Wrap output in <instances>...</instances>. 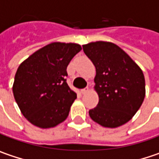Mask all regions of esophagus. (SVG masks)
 Returning <instances> with one entry per match:
<instances>
[{
    "label": "esophagus",
    "instance_id": "esophagus-1",
    "mask_svg": "<svg viewBox=\"0 0 159 159\" xmlns=\"http://www.w3.org/2000/svg\"><path fill=\"white\" fill-rule=\"evenodd\" d=\"M89 90V88L87 87V88H85V89H82L80 91H81V93H82V94H86Z\"/></svg>",
    "mask_w": 159,
    "mask_h": 159
}]
</instances>
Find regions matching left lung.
Instances as JSON below:
<instances>
[{
    "label": "left lung",
    "mask_w": 159,
    "mask_h": 159,
    "mask_svg": "<svg viewBox=\"0 0 159 159\" xmlns=\"http://www.w3.org/2000/svg\"><path fill=\"white\" fill-rule=\"evenodd\" d=\"M83 51L96 68V108L89 117L105 128H118L129 121L143 103L146 89L141 69L118 45L90 42Z\"/></svg>",
    "instance_id": "8db88e82"
}]
</instances>
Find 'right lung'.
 <instances>
[{
	"label": "right lung",
	"mask_w": 159,
	"mask_h": 159,
	"mask_svg": "<svg viewBox=\"0 0 159 159\" xmlns=\"http://www.w3.org/2000/svg\"><path fill=\"white\" fill-rule=\"evenodd\" d=\"M80 51L76 43L53 42L19 66L13 95L22 115L34 126L53 128L69 116L77 94L67 84V67Z\"/></svg>",
	"instance_id": "obj_1"
}]
</instances>
